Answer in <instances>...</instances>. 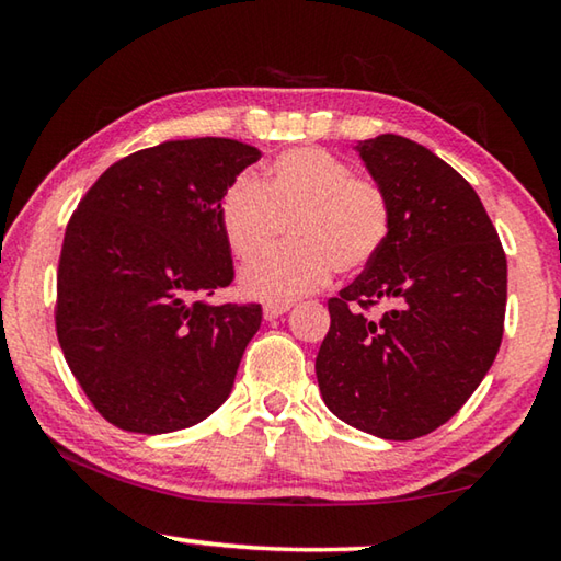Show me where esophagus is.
<instances>
[{
    "label": "esophagus",
    "mask_w": 561,
    "mask_h": 561,
    "mask_svg": "<svg viewBox=\"0 0 561 561\" xmlns=\"http://www.w3.org/2000/svg\"><path fill=\"white\" fill-rule=\"evenodd\" d=\"M291 309V304H264V319H277L282 314H287Z\"/></svg>",
    "instance_id": "34e87169"
}]
</instances>
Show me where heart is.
Returning <instances> with one entry per match:
<instances>
[{
  "label": "heart",
  "instance_id": "heart-1",
  "mask_svg": "<svg viewBox=\"0 0 561 561\" xmlns=\"http://www.w3.org/2000/svg\"><path fill=\"white\" fill-rule=\"evenodd\" d=\"M282 224L293 247L261 259ZM220 227L237 260L261 259L240 274L247 297L289 304L324 287L334 267H366L391 230V205L344 160L304 146L274 158L260 180L237 178L222 195Z\"/></svg>",
  "mask_w": 561,
  "mask_h": 561
}]
</instances>
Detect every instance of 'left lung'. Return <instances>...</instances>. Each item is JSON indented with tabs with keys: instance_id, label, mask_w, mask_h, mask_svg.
Masks as SVG:
<instances>
[{
	"instance_id": "obj_1",
	"label": "left lung",
	"mask_w": 561,
	"mask_h": 561,
	"mask_svg": "<svg viewBox=\"0 0 561 561\" xmlns=\"http://www.w3.org/2000/svg\"><path fill=\"white\" fill-rule=\"evenodd\" d=\"M391 205V230L364 274L329 299L317 381L331 413L383 440L440 428L497 356L507 260L478 193L458 170L393 133L358 140ZM394 307L381 320L363 309Z\"/></svg>"
}]
</instances>
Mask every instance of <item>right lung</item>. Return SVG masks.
Masks as SVG:
<instances>
[{"label": "right lung", "instance_id": "obj_1", "mask_svg": "<svg viewBox=\"0 0 561 561\" xmlns=\"http://www.w3.org/2000/svg\"><path fill=\"white\" fill-rule=\"evenodd\" d=\"M260 150L168 140L113 163L76 207L56 277V334L76 381L116 428L173 433L234 386L260 304H210L234 277L220 203Z\"/></svg>", "mask_w": 561, "mask_h": 561}]
</instances>
